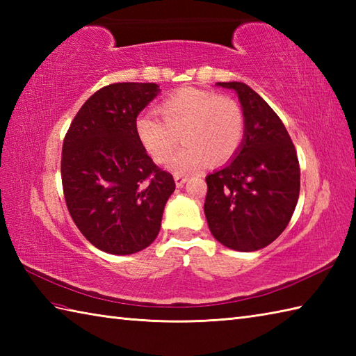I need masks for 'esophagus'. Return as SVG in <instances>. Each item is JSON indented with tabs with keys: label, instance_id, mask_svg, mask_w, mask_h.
<instances>
[{
	"label": "esophagus",
	"instance_id": "esophagus-1",
	"mask_svg": "<svg viewBox=\"0 0 356 356\" xmlns=\"http://www.w3.org/2000/svg\"><path fill=\"white\" fill-rule=\"evenodd\" d=\"M174 180H176V186H177V188H180V186H184V185H185V182L188 180V177H185V176H180V174H176V176H174Z\"/></svg>",
	"mask_w": 356,
	"mask_h": 356
}]
</instances>
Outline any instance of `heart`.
Listing matches in <instances>:
<instances>
[{"mask_svg": "<svg viewBox=\"0 0 356 356\" xmlns=\"http://www.w3.org/2000/svg\"><path fill=\"white\" fill-rule=\"evenodd\" d=\"M161 118L142 115L136 133L157 163L168 162L180 136L185 143L172 159V170L193 172L208 161L220 165L237 153L245 138V115L238 102L209 90L180 88L159 105Z\"/></svg>", "mask_w": 356, "mask_h": 356, "instance_id": "1", "label": "heart"}]
</instances>
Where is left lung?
<instances>
[{"mask_svg": "<svg viewBox=\"0 0 356 356\" xmlns=\"http://www.w3.org/2000/svg\"><path fill=\"white\" fill-rule=\"evenodd\" d=\"M218 86L238 95L245 139L228 165L207 176L203 209L216 240L234 251H257L284 231L297 207V151L282 119L251 87L243 82Z\"/></svg>", "mask_w": 356, "mask_h": 356, "instance_id": "obj_1", "label": "left lung"}]
</instances>
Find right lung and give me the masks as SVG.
Listing matches in <instances>:
<instances>
[{
    "label": "right lung",
    "mask_w": 356,
    "mask_h": 356,
    "mask_svg": "<svg viewBox=\"0 0 356 356\" xmlns=\"http://www.w3.org/2000/svg\"><path fill=\"white\" fill-rule=\"evenodd\" d=\"M157 92L153 82L105 86L65 133V205L82 236L104 252L128 255L153 243L176 190L171 174L153 162L136 133V118Z\"/></svg>",
    "instance_id": "right-lung-1"
}]
</instances>
